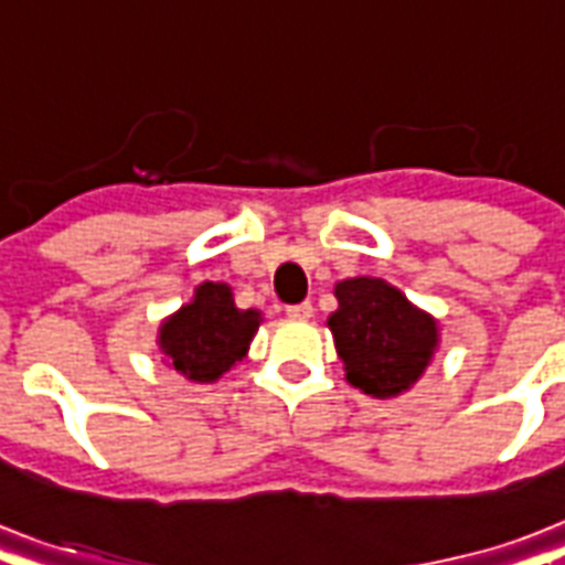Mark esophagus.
Listing matches in <instances>:
<instances>
[{
	"mask_svg": "<svg viewBox=\"0 0 565 565\" xmlns=\"http://www.w3.org/2000/svg\"><path fill=\"white\" fill-rule=\"evenodd\" d=\"M287 317H290V319H310V317H313V305H310V301H301V305H290V308H287Z\"/></svg>",
	"mask_w": 565,
	"mask_h": 565,
	"instance_id": "obj_1",
	"label": "esophagus"
}]
</instances>
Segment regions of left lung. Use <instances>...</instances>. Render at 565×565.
Returning a JSON list of instances; mask_svg holds the SVG:
<instances>
[{
    "mask_svg": "<svg viewBox=\"0 0 565 565\" xmlns=\"http://www.w3.org/2000/svg\"><path fill=\"white\" fill-rule=\"evenodd\" d=\"M334 296L340 308L328 317V328L345 381L375 398L411 390L437 352V319L381 278H345Z\"/></svg>",
    "mask_w": 565,
    "mask_h": 565,
    "instance_id": "8db88e82",
    "label": "left lung"
}]
</instances>
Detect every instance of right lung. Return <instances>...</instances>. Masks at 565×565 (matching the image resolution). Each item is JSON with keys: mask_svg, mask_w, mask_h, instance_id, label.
<instances>
[{"mask_svg": "<svg viewBox=\"0 0 565 565\" xmlns=\"http://www.w3.org/2000/svg\"><path fill=\"white\" fill-rule=\"evenodd\" d=\"M257 326L260 313L239 310L228 284L204 281L195 287L193 301L163 322L158 345L188 381L213 384L246 358Z\"/></svg>", "mask_w": 565, "mask_h": 565, "instance_id": "right-lung-1", "label": "right lung"}]
</instances>
